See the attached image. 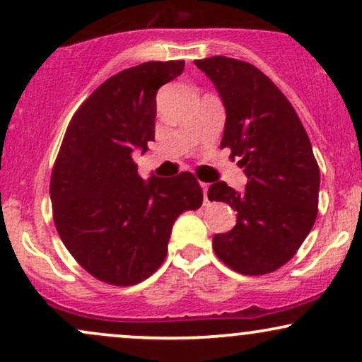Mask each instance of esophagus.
Masks as SVG:
<instances>
[{
  "label": "esophagus",
  "mask_w": 362,
  "mask_h": 362,
  "mask_svg": "<svg viewBox=\"0 0 362 362\" xmlns=\"http://www.w3.org/2000/svg\"><path fill=\"white\" fill-rule=\"evenodd\" d=\"M201 187H202V194H204V204H209V199H207V189H209V184L201 182Z\"/></svg>",
  "instance_id": "esophagus-1"
}]
</instances>
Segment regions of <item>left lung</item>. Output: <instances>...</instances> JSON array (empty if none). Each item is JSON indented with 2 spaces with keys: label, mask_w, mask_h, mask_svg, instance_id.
Instances as JSON below:
<instances>
[{
  "label": "left lung",
  "mask_w": 362,
  "mask_h": 362,
  "mask_svg": "<svg viewBox=\"0 0 362 362\" xmlns=\"http://www.w3.org/2000/svg\"><path fill=\"white\" fill-rule=\"evenodd\" d=\"M194 62L226 110L221 148L231 149L248 178L243 192L221 180L209 187V201L238 213L233 230L214 235V253L245 276L274 272L293 259L317 219L320 170L310 138L284 93L250 62L224 56Z\"/></svg>",
  "instance_id": "8db88e82"
}]
</instances>
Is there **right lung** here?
<instances>
[{"label":"right lung","instance_id":"add662e5","mask_svg":"<svg viewBox=\"0 0 362 362\" xmlns=\"http://www.w3.org/2000/svg\"><path fill=\"white\" fill-rule=\"evenodd\" d=\"M184 61H149L103 81L66 129L52 168L51 202L62 243L103 282L132 286L163 264L175 219L202 204L189 172L139 177L132 153L155 139L156 91Z\"/></svg>","mask_w":362,"mask_h":362}]
</instances>
